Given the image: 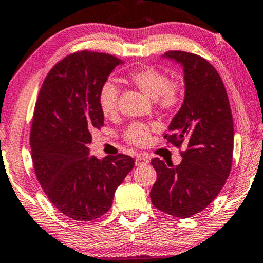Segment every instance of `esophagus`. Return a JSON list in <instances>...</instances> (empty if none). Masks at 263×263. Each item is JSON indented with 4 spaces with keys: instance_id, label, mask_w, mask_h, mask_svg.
Here are the masks:
<instances>
[{
    "instance_id": "obj_1",
    "label": "esophagus",
    "mask_w": 263,
    "mask_h": 263,
    "mask_svg": "<svg viewBox=\"0 0 263 263\" xmlns=\"http://www.w3.org/2000/svg\"><path fill=\"white\" fill-rule=\"evenodd\" d=\"M135 163L137 166H141V164H147L148 163V157L146 155H138L137 158H135Z\"/></svg>"
}]
</instances>
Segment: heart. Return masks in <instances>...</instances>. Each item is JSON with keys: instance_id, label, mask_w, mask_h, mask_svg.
Segmentation results:
<instances>
[{"instance_id": "b5f03b06", "label": "heart", "mask_w": 263, "mask_h": 263, "mask_svg": "<svg viewBox=\"0 0 263 263\" xmlns=\"http://www.w3.org/2000/svg\"><path fill=\"white\" fill-rule=\"evenodd\" d=\"M128 79L139 90L154 99L155 105L163 112L176 111L185 97L186 85L183 78H168L167 74L158 68L139 67L128 74ZM118 100L119 89L116 84L112 82L102 84L97 95V102L103 116L113 117L116 115L118 111ZM154 130L152 125L133 123L126 128L124 140L135 146H146Z\"/></svg>"}]
</instances>
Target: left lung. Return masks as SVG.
Segmentation results:
<instances>
[{
	"label": "left lung",
	"instance_id": "8db88e82",
	"mask_svg": "<svg viewBox=\"0 0 263 263\" xmlns=\"http://www.w3.org/2000/svg\"><path fill=\"white\" fill-rule=\"evenodd\" d=\"M166 57L183 66L186 92L180 111L164 135L179 147L180 164L152 158L157 179L151 202L162 212L187 218L205 210L224 186L231 173L234 125L224 84L216 68L195 53L168 51Z\"/></svg>",
	"mask_w": 263,
	"mask_h": 263
}]
</instances>
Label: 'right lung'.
Here are the masks:
<instances>
[{"instance_id":"obj_1","label":"right lung","mask_w":263,"mask_h":263,"mask_svg":"<svg viewBox=\"0 0 263 263\" xmlns=\"http://www.w3.org/2000/svg\"><path fill=\"white\" fill-rule=\"evenodd\" d=\"M123 61L83 50L57 62L42 83L30 130L34 171L51 203L74 221L89 222L111 209L116 189L134 167L118 154L89 156L91 132L103 125L100 87Z\"/></svg>"}]
</instances>
